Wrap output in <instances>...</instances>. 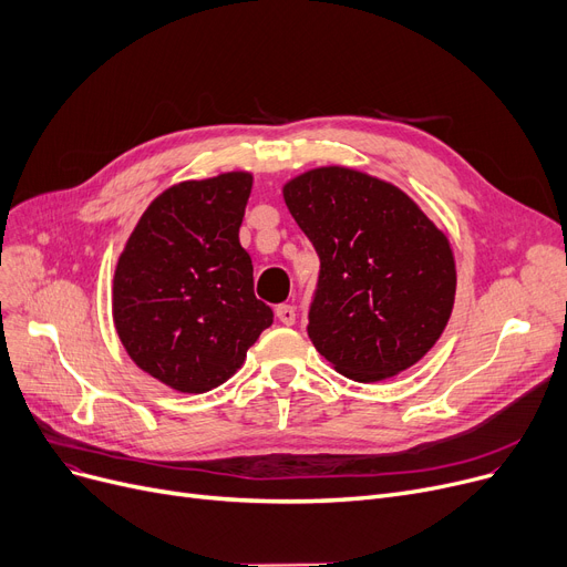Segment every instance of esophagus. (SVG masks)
<instances>
[{
    "label": "esophagus",
    "mask_w": 567,
    "mask_h": 567,
    "mask_svg": "<svg viewBox=\"0 0 567 567\" xmlns=\"http://www.w3.org/2000/svg\"><path fill=\"white\" fill-rule=\"evenodd\" d=\"M275 313H277V318L284 322V326H292L295 322V307H290V305H279L277 309H275Z\"/></svg>",
    "instance_id": "obj_1"
}]
</instances>
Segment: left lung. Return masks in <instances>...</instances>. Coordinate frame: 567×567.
<instances>
[{
  "instance_id": "1",
  "label": "left lung",
  "mask_w": 567,
  "mask_h": 567,
  "mask_svg": "<svg viewBox=\"0 0 567 567\" xmlns=\"http://www.w3.org/2000/svg\"><path fill=\"white\" fill-rule=\"evenodd\" d=\"M320 275L309 339L346 379L375 383L441 339L456 290L450 239L399 186L322 166L284 184Z\"/></svg>"
}]
</instances>
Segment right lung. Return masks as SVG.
Masks as SVG:
<instances>
[{"label": "right lung", "mask_w": 567, "mask_h": 567, "mask_svg": "<svg viewBox=\"0 0 567 567\" xmlns=\"http://www.w3.org/2000/svg\"><path fill=\"white\" fill-rule=\"evenodd\" d=\"M251 184V173L233 171L166 188L117 260V337L133 362L177 392L226 383L272 326V309L254 295L251 256L239 245Z\"/></svg>", "instance_id": "add662e5"}]
</instances>
